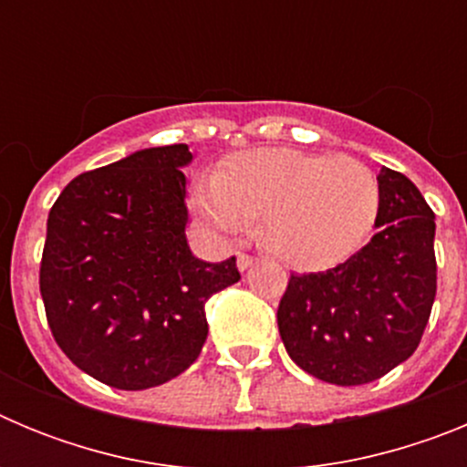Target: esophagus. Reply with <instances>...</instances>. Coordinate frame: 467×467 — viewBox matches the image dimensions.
<instances>
[{"label": "esophagus", "mask_w": 467, "mask_h": 467, "mask_svg": "<svg viewBox=\"0 0 467 467\" xmlns=\"http://www.w3.org/2000/svg\"><path fill=\"white\" fill-rule=\"evenodd\" d=\"M254 262H257V259H254V257H250V254H243V253H238V257H236V264H238V269H241V271L250 269V266H253Z\"/></svg>", "instance_id": "1"}]
</instances>
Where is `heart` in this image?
<instances>
[{"mask_svg":"<svg viewBox=\"0 0 467 467\" xmlns=\"http://www.w3.org/2000/svg\"><path fill=\"white\" fill-rule=\"evenodd\" d=\"M192 203L213 236H236L262 217L264 247L292 266L313 269L346 257L369 236L381 187L350 156L254 150L201 177Z\"/></svg>","mask_w":467,"mask_h":467,"instance_id":"1","label":"heart"}]
</instances>
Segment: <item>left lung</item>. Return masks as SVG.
Returning a JSON list of instances; mask_svg holds the SVG:
<instances>
[{"label": "left lung", "mask_w": 467, "mask_h": 467, "mask_svg": "<svg viewBox=\"0 0 467 467\" xmlns=\"http://www.w3.org/2000/svg\"><path fill=\"white\" fill-rule=\"evenodd\" d=\"M377 234L317 274L290 275L278 306L287 356L320 381L362 386L419 346L437 292L435 213L402 172L381 168Z\"/></svg>", "instance_id": "left-lung-1"}]
</instances>
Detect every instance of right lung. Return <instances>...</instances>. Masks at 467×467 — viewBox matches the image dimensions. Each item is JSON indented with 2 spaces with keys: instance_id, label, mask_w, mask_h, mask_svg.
Wrapping results in <instances>:
<instances>
[{
  "instance_id": "right-lung-1",
  "label": "right lung",
  "mask_w": 467,
  "mask_h": 467,
  "mask_svg": "<svg viewBox=\"0 0 467 467\" xmlns=\"http://www.w3.org/2000/svg\"><path fill=\"white\" fill-rule=\"evenodd\" d=\"M187 144L74 177L48 213L39 290L53 339L98 381L144 390L180 377L208 339L205 301L238 283L187 243Z\"/></svg>"
}]
</instances>
